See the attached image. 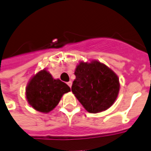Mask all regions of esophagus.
<instances>
[{
  "mask_svg": "<svg viewBox=\"0 0 151 151\" xmlns=\"http://www.w3.org/2000/svg\"><path fill=\"white\" fill-rule=\"evenodd\" d=\"M67 84H68V86H69V87H71V86H72V82H71V81H69V82H67Z\"/></svg>",
  "mask_w": 151,
  "mask_h": 151,
  "instance_id": "34e87169",
  "label": "esophagus"
}]
</instances>
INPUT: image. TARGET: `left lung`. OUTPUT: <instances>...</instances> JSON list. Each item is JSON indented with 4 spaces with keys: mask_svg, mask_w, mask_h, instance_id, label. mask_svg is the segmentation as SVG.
Here are the masks:
<instances>
[{
    "mask_svg": "<svg viewBox=\"0 0 151 151\" xmlns=\"http://www.w3.org/2000/svg\"><path fill=\"white\" fill-rule=\"evenodd\" d=\"M72 92L86 111L98 113L113 104L120 91L119 78L99 60L80 61L74 71Z\"/></svg>",
    "mask_w": 151,
    "mask_h": 151,
    "instance_id": "obj_1",
    "label": "left lung"
}]
</instances>
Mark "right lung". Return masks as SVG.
<instances>
[{
	"mask_svg": "<svg viewBox=\"0 0 151 151\" xmlns=\"http://www.w3.org/2000/svg\"><path fill=\"white\" fill-rule=\"evenodd\" d=\"M70 88L60 79H54L46 69L31 77L26 88V99L35 110L43 113L52 111Z\"/></svg>",
	"mask_w": 151,
	"mask_h": 151,
	"instance_id": "add662e5",
	"label": "right lung"
}]
</instances>
